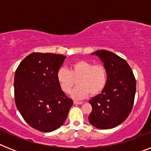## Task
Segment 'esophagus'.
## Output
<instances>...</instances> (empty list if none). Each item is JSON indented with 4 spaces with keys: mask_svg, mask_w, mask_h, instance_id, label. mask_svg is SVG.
<instances>
[{
    "mask_svg": "<svg viewBox=\"0 0 151 151\" xmlns=\"http://www.w3.org/2000/svg\"><path fill=\"white\" fill-rule=\"evenodd\" d=\"M73 103H74V104H76V105H81V104H83V102H82V101H80V102H78V101H76L75 100L74 102H73Z\"/></svg>",
    "mask_w": 151,
    "mask_h": 151,
    "instance_id": "34e87169",
    "label": "esophagus"
}]
</instances>
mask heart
<instances>
[{
  "label": "heart",
  "instance_id": "b5f03b06",
  "mask_svg": "<svg viewBox=\"0 0 151 151\" xmlns=\"http://www.w3.org/2000/svg\"><path fill=\"white\" fill-rule=\"evenodd\" d=\"M107 76V69L103 65L78 60L71 65L69 71L60 68L57 73V81L62 90L68 94L78 80L79 86L73 92V96L75 99H83L89 93L91 96L99 94L106 87Z\"/></svg>",
  "mask_w": 151,
  "mask_h": 151
}]
</instances>
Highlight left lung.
Here are the masks:
<instances>
[{
  "instance_id": "obj_1",
  "label": "left lung",
  "mask_w": 151,
  "mask_h": 151,
  "mask_svg": "<svg viewBox=\"0 0 151 151\" xmlns=\"http://www.w3.org/2000/svg\"><path fill=\"white\" fill-rule=\"evenodd\" d=\"M99 56L107 69V83L102 93L89 101L93 109L89 123L101 129H111L123 123L134 106L136 79L123 58L106 50L92 53Z\"/></svg>"
}]
</instances>
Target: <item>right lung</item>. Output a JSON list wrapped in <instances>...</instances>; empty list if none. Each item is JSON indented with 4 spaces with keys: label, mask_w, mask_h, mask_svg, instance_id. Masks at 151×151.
Returning <instances> with one entry per match:
<instances>
[{
    "label": "right lung",
    "mask_w": 151,
    "mask_h": 151,
    "mask_svg": "<svg viewBox=\"0 0 151 151\" xmlns=\"http://www.w3.org/2000/svg\"><path fill=\"white\" fill-rule=\"evenodd\" d=\"M65 56L34 52L24 58L14 75V100L23 119L42 132L55 130L65 123L73 101L57 81Z\"/></svg>",
    "instance_id": "1"
}]
</instances>
